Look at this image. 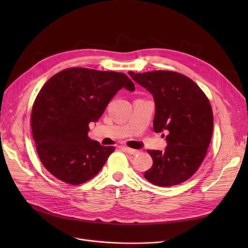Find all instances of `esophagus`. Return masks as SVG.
Instances as JSON below:
<instances>
[{"instance_id":"esophagus-1","label":"esophagus","mask_w":248,"mask_h":248,"mask_svg":"<svg viewBox=\"0 0 248 248\" xmlns=\"http://www.w3.org/2000/svg\"><path fill=\"white\" fill-rule=\"evenodd\" d=\"M127 154L129 155H137L138 153H140L139 150H134V149H131V148H123Z\"/></svg>"}]
</instances>
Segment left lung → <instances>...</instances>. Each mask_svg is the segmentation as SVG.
<instances>
[{
	"instance_id": "left-lung-1",
	"label": "left lung",
	"mask_w": 248,
	"mask_h": 248,
	"mask_svg": "<svg viewBox=\"0 0 248 248\" xmlns=\"http://www.w3.org/2000/svg\"><path fill=\"white\" fill-rule=\"evenodd\" d=\"M128 74L154 96V131L166 132L165 152L148 150L152 184L170 187L191 178L201 166L213 134V111L203 90L189 77L168 70Z\"/></svg>"
}]
</instances>
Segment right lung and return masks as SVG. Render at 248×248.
<instances>
[{
    "label": "right lung",
    "instance_id": "obj_1",
    "mask_svg": "<svg viewBox=\"0 0 248 248\" xmlns=\"http://www.w3.org/2000/svg\"><path fill=\"white\" fill-rule=\"evenodd\" d=\"M135 85L121 72L72 67L43 85L34 101L31 127L37 154L46 170L70 185L98 174L114 147H103L87 136L115 93Z\"/></svg>",
    "mask_w": 248,
    "mask_h": 248
}]
</instances>
